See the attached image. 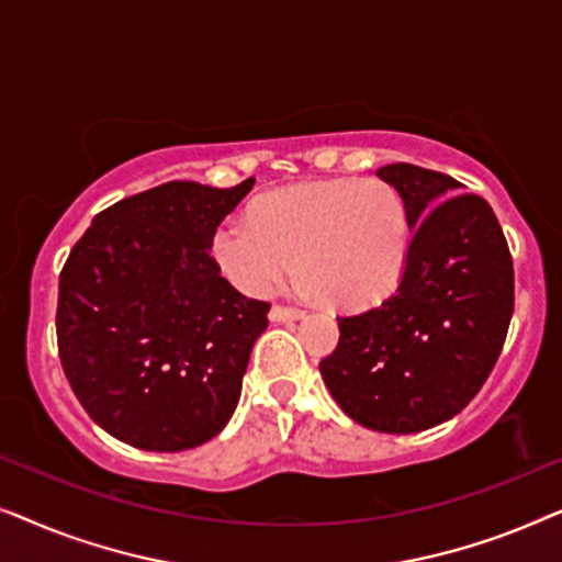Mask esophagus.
Wrapping results in <instances>:
<instances>
[{"label": "esophagus", "instance_id": "34e87169", "mask_svg": "<svg viewBox=\"0 0 562 562\" xmlns=\"http://www.w3.org/2000/svg\"><path fill=\"white\" fill-rule=\"evenodd\" d=\"M268 317L273 322H289V319L304 317V310H299V306H286V304H273L271 312H268Z\"/></svg>", "mask_w": 562, "mask_h": 562}]
</instances>
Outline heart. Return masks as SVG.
Segmentation results:
<instances>
[{
	"label": "heart",
	"instance_id": "1",
	"mask_svg": "<svg viewBox=\"0 0 562 562\" xmlns=\"http://www.w3.org/2000/svg\"><path fill=\"white\" fill-rule=\"evenodd\" d=\"M409 250V214L381 179H322L268 191L250 222L225 220L212 256L245 294H268L299 271L327 302L366 306L396 286Z\"/></svg>",
	"mask_w": 562,
	"mask_h": 562
}]
</instances>
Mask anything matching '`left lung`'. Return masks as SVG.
I'll list each match as a JSON object with an SVG mask.
<instances>
[{
  "mask_svg": "<svg viewBox=\"0 0 562 562\" xmlns=\"http://www.w3.org/2000/svg\"><path fill=\"white\" fill-rule=\"evenodd\" d=\"M409 214L398 286L340 314V340L319 363L329 394L358 425L409 435L463 412L494 371L514 312V266L486 199L448 173L379 168Z\"/></svg>",
  "mask_w": 562,
  "mask_h": 562,
  "instance_id": "8db88e82",
  "label": "left lung"
}]
</instances>
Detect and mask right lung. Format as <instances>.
I'll return each instance as SVG.
<instances>
[{"label":"right lung","mask_w":562,"mask_h":562,"mask_svg":"<svg viewBox=\"0 0 562 562\" xmlns=\"http://www.w3.org/2000/svg\"><path fill=\"white\" fill-rule=\"evenodd\" d=\"M256 179L168 181L99 212L58 279V358L99 427L179 452L222 432L271 304L237 291L210 252Z\"/></svg>","instance_id":"right-lung-1"}]
</instances>
